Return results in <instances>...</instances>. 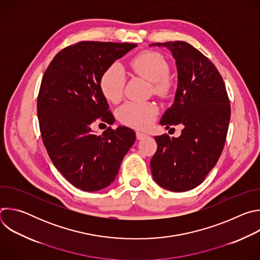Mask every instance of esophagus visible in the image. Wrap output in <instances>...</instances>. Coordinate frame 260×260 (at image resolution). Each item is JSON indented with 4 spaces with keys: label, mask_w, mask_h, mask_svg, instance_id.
I'll return each mask as SVG.
<instances>
[{
    "label": "esophagus",
    "mask_w": 260,
    "mask_h": 260,
    "mask_svg": "<svg viewBox=\"0 0 260 260\" xmlns=\"http://www.w3.org/2000/svg\"><path fill=\"white\" fill-rule=\"evenodd\" d=\"M136 137H137V139L138 140H143V139H145V138H147L148 136L146 135V134H143V133H140V132H137L136 133Z\"/></svg>",
    "instance_id": "34e87169"
}]
</instances>
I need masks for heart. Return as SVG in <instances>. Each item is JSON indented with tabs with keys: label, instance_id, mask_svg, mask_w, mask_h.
Masks as SVG:
<instances>
[{
	"label": "heart",
	"instance_id": "b5f03b06",
	"mask_svg": "<svg viewBox=\"0 0 260 260\" xmlns=\"http://www.w3.org/2000/svg\"><path fill=\"white\" fill-rule=\"evenodd\" d=\"M129 67L137 75L150 81L153 92L159 96H168L173 84L168 76L170 63L164 55L155 51H143L129 60ZM125 74L122 67L115 62L110 64L100 78V89L106 100L118 103L124 92ZM158 113V108L153 103L127 102L118 111V119L132 127L145 129L150 126Z\"/></svg>",
	"mask_w": 260,
	"mask_h": 260
}]
</instances>
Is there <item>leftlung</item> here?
Segmentation results:
<instances>
[{
    "label": "left lung",
    "mask_w": 260,
    "mask_h": 260,
    "mask_svg": "<svg viewBox=\"0 0 260 260\" xmlns=\"http://www.w3.org/2000/svg\"><path fill=\"white\" fill-rule=\"evenodd\" d=\"M171 50L178 71L172 106L160 124H182L178 138L154 137L157 150L150 161L159 186L175 192L196 188L217 164L226 140L231 105L225 84L214 63L183 41L154 43Z\"/></svg>",
    "instance_id": "obj_1"
}]
</instances>
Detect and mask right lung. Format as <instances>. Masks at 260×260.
<instances>
[{
  "mask_svg": "<svg viewBox=\"0 0 260 260\" xmlns=\"http://www.w3.org/2000/svg\"><path fill=\"white\" fill-rule=\"evenodd\" d=\"M133 43L82 41L60 50L46 69L37 111L44 146L54 167L76 188L98 191L112 183L136 140L126 126L92 134L98 119L114 116L100 89L103 72L133 48Z\"/></svg>",
  "mask_w": 260,
  "mask_h": 260,
  "instance_id": "right-lung-1",
  "label": "right lung"
}]
</instances>
